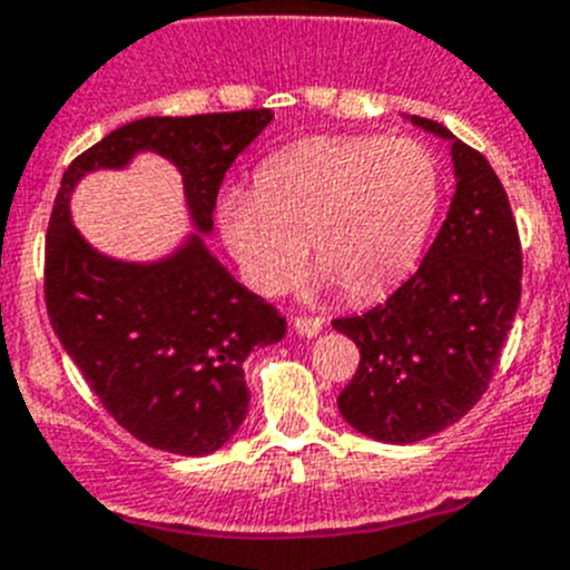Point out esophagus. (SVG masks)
<instances>
[{"label":"esophagus","mask_w":570,"mask_h":570,"mask_svg":"<svg viewBox=\"0 0 570 570\" xmlns=\"http://www.w3.org/2000/svg\"><path fill=\"white\" fill-rule=\"evenodd\" d=\"M322 325H325V322H322V316H296V322H294V327H296V333H299V336H316V333L322 331Z\"/></svg>","instance_id":"34e87169"}]
</instances>
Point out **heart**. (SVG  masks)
I'll return each instance as SVG.
<instances>
[{
	"mask_svg": "<svg viewBox=\"0 0 570 570\" xmlns=\"http://www.w3.org/2000/svg\"><path fill=\"white\" fill-rule=\"evenodd\" d=\"M441 206V169L415 138H313L271 155L257 191L217 200V226L259 294L299 274L307 239L353 299H375L412 274Z\"/></svg>",
	"mask_w": 570,
	"mask_h": 570,
	"instance_id": "b5f03b06",
	"label": "heart"
}]
</instances>
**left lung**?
<instances>
[{"label": "left lung", "instance_id": "1", "mask_svg": "<svg viewBox=\"0 0 570 570\" xmlns=\"http://www.w3.org/2000/svg\"><path fill=\"white\" fill-rule=\"evenodd\" d=\"M452 140L455 197L424 263L384 305L333 327L362 362L338 412L373 441L415 443L461 421L487 393L520 305L523 250L503 183L489 160L443 124L410 115Z\"/></svg>", "mask_w": 570, "mask_h": 570}]
</instances>
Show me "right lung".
Here are the masks:
<instances>
[{
	"mask_svg": "<svg viewBox=\"0 0 570 570\" xmlns=\"http://www.w3.org/2000/svg\"><path fill=\"white\" fill-rule=\"evenodd\" d=\"M271 109L140 118L67 166L45 245L47 316L104 410L146 446L208 455L243 424V362L285 336V320L206 248L228 166L271 124ZM138 151L171 159L198 232L158 264L96 252L69 220L87 170L122 168Z\"/></svg>",
	"mask_w": 570,
	"mask_h": 570,
	"instance_id": "add662e5",
	"label": "right lung"
}]
</instances>
